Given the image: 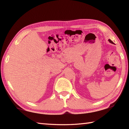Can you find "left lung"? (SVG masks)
<instances>
[{
    "label": "left lung",
    "mask_w": 129,
    "mask_h": 129,
    "mask_svg": "<svg viewBox=\"0 0 129 129\" xmlns=\"http://www.w3.org/2000/svg\"><path fill=\"white\" fill-rule=\"evenodd\" d=\"M108 41H109V42H110V43H112V44H113V41H112V40H110V39H109V40H108Z\"/></svg>",
    "instance_id": "1"
}]
</instances>
